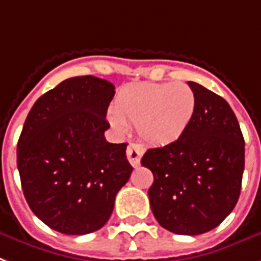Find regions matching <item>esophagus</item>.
<instances>
[{"mask_svg": "<svg viewBox=\"0 0 261 261\" xmlns=\"http://www.w3.org/2000/svg\"><path fill=\"white\" fill-rule=\"evenodd\" d=\"M127 159L133 167H138L141 163V157L144 154V149L137 144H130L127 148Z\"/></svg>", "mask_w": 261, "mask_h": 261, "instance_id": "34e87169", "label": "esophagus"}]
</instances>
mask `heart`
Masks as SVG:
<instances>
[{
	"label": "heart",
	"instance_id": "obj_1",
	"mask_svg": "<svg viewBox=\"0 0 261 261\" xmlns=\"http://www.w3.org/2000/svg\"><path fill=\"white\" fill-rule=\"evenodd\" d=\"M196 108V93L185 83L141 82L119 93L109 120L120 133L137 126L145 142L164 146L186 133Z\"/></svg>",
	"mask_w": 261,
	"mask_h": 261
}]
</instances>
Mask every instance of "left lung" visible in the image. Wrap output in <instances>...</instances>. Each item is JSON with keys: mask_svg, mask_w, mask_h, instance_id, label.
Instances as JSON below:
<instances>
[{"mask_svg": "<svg viewBox=\"0 0 261 261\" xmlns=\"http://www.w3.org/2000/svg\"><path fill=\"white\" fill-rule=\"evenodd\" d=\"M193 122L178 141L148 149L141 164L153 172L148 190L159 224L182 236L215 228L241 193L245 141L227 101L196 82Z\"/></svg>", "mask_w": 261, "mask_h": 261, "instance_id": "8db88e82", "label": "left lung"}]
</instances>
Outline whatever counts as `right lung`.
Listing matches in <instances>:
<instances>
[{"label": "right lung", "instance_id": "right-lung-1", "mask_svg": "<svg viewBox=\"0 0 261 261\" xmlns=\"http://www.w3.org/2000/svg\"><path fill=\"white\" fill-rule=\"evenodd\" d=\"M112 83L86 75L65 79L35 101L17 142V168L30 208L68 236L97 231L111 218L133 167L127 144H109Z\"/></svg>", "mask_w": 261, "mask_h": 261}]
</instances>
